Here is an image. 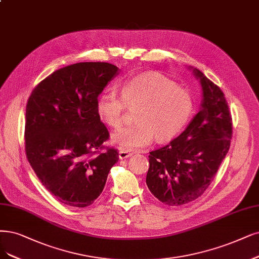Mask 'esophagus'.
I'll list each match as a JSON object with an SVG mask.
<instances>
[{"label": "esophagus", "mask_w": 259, "mask_h": 259, "mask_svg": "<svg viewBox=\"0 0 259 259\" xmlns=\"http://www.w3.org/2000/svg\"><path fill=\"white\" fill-rule=\"evenodd\" d=\"M132 156V152L127 151V150H119V159H127Z\"/></svg>", "instance_id": "34e87169"}]
</instances>
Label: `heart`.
<instances>
[{"label":"heart","mask_w":259,"mask_h":259,"mask_svg":"<svg viewBox=\"0 0 259 259\" xmlns=\"http://www.w3.org/2000/svg\"><path fill=\"white\" fill-rule=\"evenodd\" d=\"M127 107L137 109V122L115 132L112 141L132 151L149 145L154 137L160 143L175 139L192 116L194 102L188 90L165 75L147 72L123 83L120 95L104 91L96 101L98 117L112 128L120 127Z\"/></svg>","instance_id":"heart-1"}]
</instances>
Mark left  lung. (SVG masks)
Returning <instances> with one entry per match:
<instances>
[{
	"label": "left lung",
	"mask_w": 259,
	"mask_h": 259,
	"mask_svg": "<svg viewBox=\"0 0 259 259\" xmlns=\"http://www.w3.org/2000/svg\"><path fill=\"white\" fill-rule=\"evenodd\" d=\"M204 100L187 129L169 144L149 152L146 184L160 202L188 204L211 184L231 146L233 119L225 96L198 69Z\"/></svg>",
	"instance_id": "obj_1"
}]
</instances>
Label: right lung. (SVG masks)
Returning a JSON list of instances; mask_svg holds the SVG:
<instances>
[{
    "label": "right lung",
    "instance_id": "add662e5",
    "mask_svg": "<svg viewBox=\"0 0 259 259\" xmlns=\"http://www.w3.org/2000/svg\"><path fill=\"white\" fill-rule=\"evenodd\" d=\"M117 70L104 62L72 64L48 75L28 97L27 161L44 187L65 205H92L119 159L117 149L103 145L110 133L96 112L99 94Z\"/></svg>",
    "mask_w": 259,
    "mask_h": 259
}]
</instances>
